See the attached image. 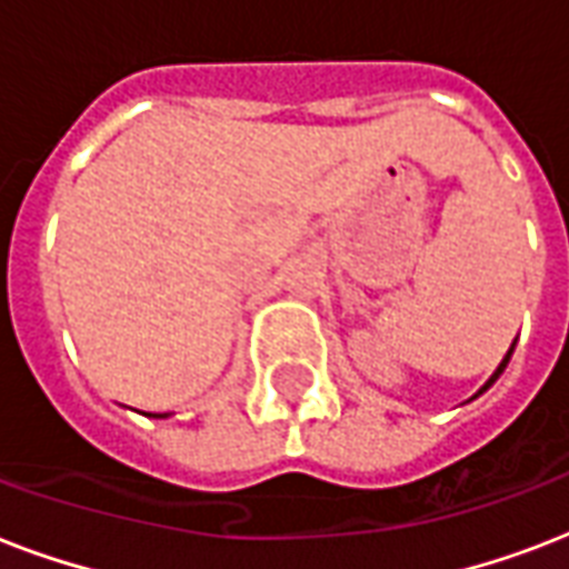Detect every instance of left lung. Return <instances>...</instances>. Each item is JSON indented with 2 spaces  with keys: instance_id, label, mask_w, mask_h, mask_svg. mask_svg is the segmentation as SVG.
Instances as JSON below:
<instances>
[{
  "instance_id": "1",
  "label": "left lung",
  "mask_w": 569,
  "mask_h": 569,
  "mask_svg": "<svg viewBox=\"0 0 569 569\" xmlns=\"http://www.w3.org/2000/svg\"><path fill=\"white\" fill-rule=\"evenodd\" d=\"M511 355H513V346H511V348H508V355H505V357H502V363L496 366V372H493V375H490V380H487L485 387L478 389V392H476V396H472V398H478V396H481V392H487V389L493 387L496 380H499V375H502V372H505V366H508V360H511Z\"/></svg>"
}]
</instances>
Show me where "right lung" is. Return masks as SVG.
<instances>
[{"mask_svg":"<svg viewBox=\"0 0 569 569\" xmlns=\"http://www.w3.org/2000/svg\"><path fill=\"white\" fill-rule=\"evenodd\" d=\"M159 419H164V413H159Z\"/></svg>","mask_w":569,"mask_h":569,"instance_id":"obj_1","label":"right lung"}]
</instances>
